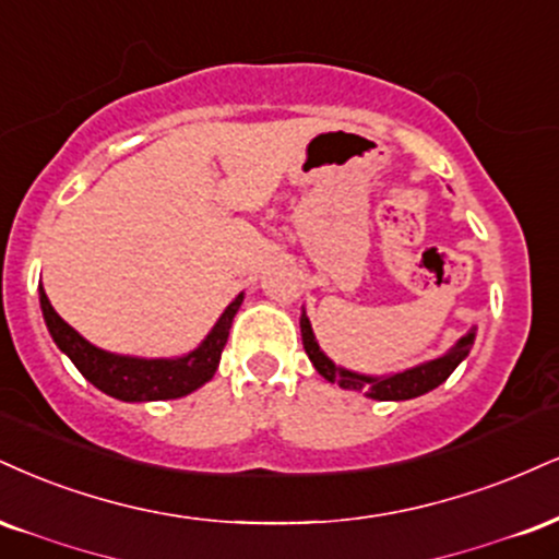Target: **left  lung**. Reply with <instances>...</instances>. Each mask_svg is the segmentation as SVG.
<instances>
[{
  "instance_id": "obj_1",
  "label": "left lung",
  "mask_w": 559,
  "mask_h": 559,
  "mask_svg": "<svg viewBox=\"0 0 559 559\" xmlns=\"http://www.w3.org/2000/svg\"><path fill=\"white\" fill-rule=\"evenodd\" d=\"M299 325H301V341H305V352L322 378L328 382H338V385L346 390H361V393H367L369 399H378V401H408V399H416V395L429 393V390L450 378V372L466 359L474 344V331H472L463 335L459 344L450 348L445 356H440V359L412 367L406 369V372L390 374V378H367V374H356V372H348V369L335 367L333 361L320 352L307 314H301Z\"/></svg>"
}]
</instances>
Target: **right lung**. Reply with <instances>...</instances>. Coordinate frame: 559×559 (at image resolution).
<instances>
[{"mask_svg": "<svg viewBox=\"0 0 559 559\" xmlns=\"http://www.w3.org/2000/svg\"><path fill=\"white\" fill-rule=\"evenodd\" d=\"M241 294L226 312L221 314L207 338L194 348L192 354L179 356V359H138V356H119L100 352L59 318L57 309L51 307L49 297L41 288V309L46 328H49L53 344L70 356L87 382H93L106 395L119 401H169L192 393L205 385L218 369L221 352L228 341V328H231L234 314L241 305Z\"/></svg>", "mask_w": 559, "mask_h": 559, "instance_id": "add662e5", "label": "right lung"}]
</instances>
